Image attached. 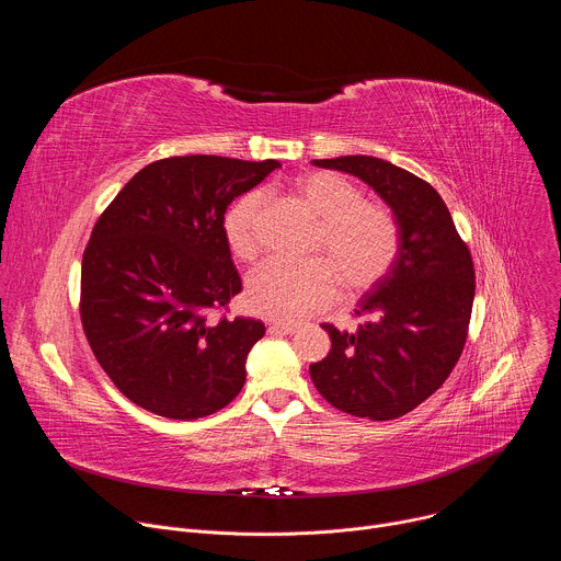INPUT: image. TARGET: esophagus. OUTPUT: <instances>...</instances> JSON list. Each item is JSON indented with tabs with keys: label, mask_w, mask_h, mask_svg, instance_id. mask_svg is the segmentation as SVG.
Listing matches in <instances>:
<instances>
[{
	"label": "esophagus",
	"mask_w": 561,
	"mask_h": 561,
	"mask_svg": "<svg viewBox=\"0 0 561 561\" xmlns=\"http://www.w3.org/2000/svg\"><path fill=\"white\" fill-rule=\"evenodd\" d=\"M271 333H282V335H295L299 331V324L295 322H275L268 327Z\"/></svg>",
	"instance_id": "obj_1"
}]
</instances>
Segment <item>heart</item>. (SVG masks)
<instances>
[{
    "label": "heart",
    "mask_w": 561,
    "mask_h": 561,
    "mask_svg": "<svg viewBox=\"0 0 561 561\" xmlns=\"http://www.w3.org/2000/svg\"><path fill=\"white\" fill-rule=\"evenodd\" d=\"M297 199L322 219L314 251L324 253L304 264L266 260L247 279L244 301L251 312L297 322L327 306L340 276L346 290L359 293L377 284L399 253V226L394 215L375 202H364L362 191L342 175L317 171L293 182ZM262 197L251 193L230 206L224 217L228 251L237 260H251L257 251V217Z\"/></svg>",
    "instance_id": "obj_1"
}]
</instances>
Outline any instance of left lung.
<instances>
[{
  "label": "left lung",
  "mask_w": 561,
  "mask_h": 561,
  "mask_svg": "<svg viewBox=\"0 0 561 561\" xmlns=\"http://www.w3.org/2000/svg\"><path fill=\"white\" fill-rule=\"evenodd\" d=\"M368 184L399 226L390 271L357 301L368 317L355 331L322 329L331 351L310 364V379L329 404L373 422L402 417L428 399L457 364L474 299L470 253L439 193L386 159L346 154L312 159Z\"/></svg>",
  "instance_id": "1"
}]
</instances>
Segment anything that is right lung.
<instances>
[{
    "label": "right lung",
    "instance_id": "add662e5",
    "mask_svg": "<svg viewBox=\"0 0 561 561\" xmlns=\"http://www.w3.org/2000/svg\"><path fill=\"white\" fill-rule=\"evenodd\" d=\"M217 154L141 169L98 219L82 260L87 340L122 394L169 420L217 413L242 390L260 319L206 322L242 290L224 237L228 204L279 169Z\"/></svg>",
    "mask_w": 561,
    "mask_h": 561
}]
</instances>
